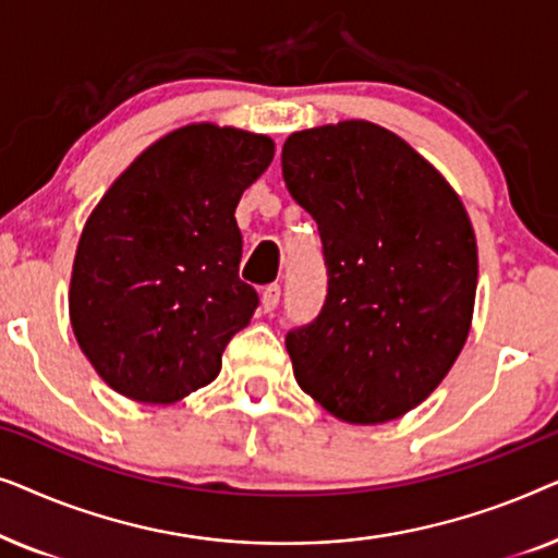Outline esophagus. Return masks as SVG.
Wrapping results in <instances>:
<instances>
[{"label": "esophagus", "instance_id": "obj_1", "mask_svg": "<svg viewBox=\"0 0 558 558\" xmlns=\"http://www.w3.org/2000/svg\"><path fill=\"white\" fill-rule=\"evenodd\" d=\"M279 300H281V287L279 284H269L262 292V310L264 312H274L279 307Z\"/></svg>", "mask_w": 558, "mask_h": 558}]
</instances>
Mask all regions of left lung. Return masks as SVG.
Returning <instances> with one entry per match:
<instances>
[{
	"instance_id": "obj_1",
	"label": "left lung",
	"mask_w": 558,
	"mask_h": 558,
	"mask_svg": "<svg viewBox=\"0 0 558 558\" xmlns=\"http://www.w3.org/2000/svg\"><path fill=\"white\" fill-rule=\"evenodd\" d=\"M281 174L317 220L327 300L287 335L296 384L348 424L416 409L462 353L477 241L437 167L363 119L294 132Z\"/></svg>"
}]
</instances>
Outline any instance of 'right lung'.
<instances>
[{
    "label": "right lung",
    "mask_w": 558,
    "mask_h": 558,
    "mask_svg": "<svg viewBox=\"0 0 558 558\" xmlns=\"http://www.w3.org/2000/svg\"><path fill=\"white\" fill-rule=\"evenodd\" d=\"M274 159L266 134L187 124L113 180L83 226L68 310L113 391L174 403L220 373L258 296L239 279L235 205Z\"/></svg>",
    "instance_id": "obj_1"
}]
</instances>
